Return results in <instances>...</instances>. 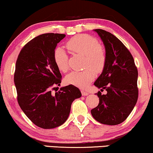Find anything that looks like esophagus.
Segmentation results:
<instances>
[{"label":"esophagus","instance_id":"34e87169","mask_svg":"<svg viewBox=\"0 0 153 153\" xmlns=\"http://www.w3.org/2000/svg\"><path fill=\"white\" fill-rule=\"evenodd\" d=\"M81 93H82V96H87L89 94L88 92H85V91H84V90H81Z\"/></svg>","mask_w":153,"mask_h":153}]
</instances>
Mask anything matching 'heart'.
<instances>
[{
    "label": "heart",
    "mask_w": 153,
    "mask_h": 153,
    "mask_svg": "<svg viewBox=\"0 0 153 153\" xmlns=\"http://www.w3.org/2000/svg\"><path fill=\"white\" fill-rule=\"evenodd\" d=\"M66 47L72 53L84 56L83 67L85 69L80 72H72L65 77L68 84L79 88H85L95 78L96 72L103 71L107 61L106 51L99 42L88 34H78L69 39ZM53 61L60 71H68V56L63 49L58 47L53 51Z\"/></svg>",
    "instance_id": "heart-1"
}]
</instances>
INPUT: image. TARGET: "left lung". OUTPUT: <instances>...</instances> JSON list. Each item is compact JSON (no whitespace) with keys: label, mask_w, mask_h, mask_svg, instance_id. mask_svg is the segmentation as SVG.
I'll list each match as a JSON object with an SVG mask.
<instances>
[{"label":"left lung","mask_w":153,"mask_h":153,"mask_svg":"<svg viewBox=\"0 0 153 153\" xmlns=\"http://www.w3.org/2000/svg\"><path fill=\"white\" fill-rule=\"evenodd\" d=\"M94 31L105 46L107 61L94 85L108 93L97 92L100 103L91 114L98 122L117 125L127 119L138 100V69L131 52L119 39L105 30Z\"/></svg>","instance_id":"left-lung-1"}]
</instances>
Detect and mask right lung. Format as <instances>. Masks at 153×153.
<instances>
[{"label": "right lung", "instance_id": "add662e5", "mask_svg": "<svg viewBox=\"0 0 153 153\" xmlns=\"http://www.w3.org/2000/svg\"><path fill=\"white\" fill-rule=\"evenodd\" d=\"M65 36L54 33L37 36L23 46L16 61L14 82L17 102L25 115L42 128L62 125L68 117L72 102L82 95L73 85L52 92L62 78L54 63L53 51Z\"/></svg>", "mask_w": 153, "mask_h": 153}]
</instances>
